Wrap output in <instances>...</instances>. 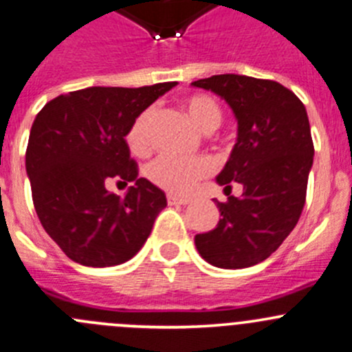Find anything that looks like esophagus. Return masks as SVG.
Here are the masks:
<instances>
[{
    "instance_id": "obj_1",
    "label": "esophagus",
    "mask_w": 352,
    "mask_h": 352,
    "mask_svg": "<svg viewBox=\"0 0 352 352\" xmlns=\"http://www.w3.org/2000/svg\"><path fill=\"white\" fill-rule=\"evenodd\" d=\"M168 203L169 205H188L191 200L190 198H181V197H176V195H168Z\"/></svg>"
}]
</instances>
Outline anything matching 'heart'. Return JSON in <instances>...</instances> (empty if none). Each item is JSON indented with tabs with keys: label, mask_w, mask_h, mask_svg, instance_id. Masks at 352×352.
<instances>
[{
	"label": "heart",
	"mask_w": 352,
	"mask_h": 352,
	"mask_svg": "<svg viewBox=\"0 0 352 352\" xmlns=\"http://www.w3.org/2000/svg\"><path fill=\"white\" fill-rule=\"evenodd\" d=\"M184 110L197 126L203 132H212L222 122V108L206 95H191L183 101ZM155 110L152 107L140 111L129 126L125 140L132 154L144 155L151 149V130L154 122ZM147 177L166 191L177 195H188L195 190L198 181L212 173V162L206 157H173V155H159L147 166Z\"/></svg>",
	"instance_id": "obj_1"
}]
</instances>
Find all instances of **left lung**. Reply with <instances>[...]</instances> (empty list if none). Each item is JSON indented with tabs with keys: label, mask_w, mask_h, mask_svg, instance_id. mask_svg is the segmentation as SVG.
Masks as SVG:
<instances>
[{
	"label": "left lung",
	"mask_w": 352,
	"mask_h": 352,
	"mask_svg": "<svg viewBox=\"0 0 352 352\" xmlns=\"http://www.w3.org/2000/svg\"><path fill=\"white\" fill-rule=\"evenodd\" d=\"M222 96L237 118V142L217 183L242 197L217 201L220 220L195 235L205 261L239 270L270 257L295 229L307 198L314 142L300 98L271 79L219 74L191 82Z\"/></svg>",
	"instance_id": "1"
}]
</instances>
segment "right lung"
Listing matches in <instances>:
<instances>
[{"instance_id":"obj_1","label":"right lung","mask_w":352,"mask_h":352,"mask_svg":"<svg viewBox=\"0 0 352 352\" xmlns=\"http://www.w3.org/2000/svg\"><path fill=\"white\" fill-rule=\"evenodd\" d=\"M173 86H93L54 98L35 117L25 155L32 200L43 229L74 263L104 267L129 261L168 205L157 186L139 177L125 135ZM111 180L134 186L118 197L107 191Z\"/></svg>"}]
</instances>
